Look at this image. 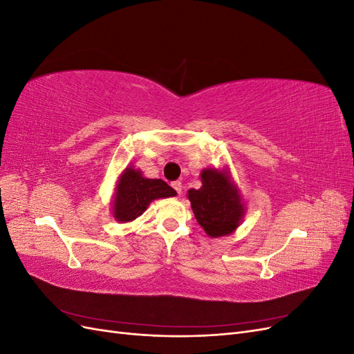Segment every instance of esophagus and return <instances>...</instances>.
I'll list each match as a JSON object with an SVG mask.
<instances>
[{
	"label": "esophagus",
	"instance_id": "esophagus-1",
	"mask_svg": "<svg viewBox=\"0 0 354 354\" xmlns=\"http://www.w3.org/2000/svg\"><path fill=\"white\" fill-rule=\"evenodd\" d=\"M171 186H173V189L177 192L178 195H181V189H183V185H181V181H173V183H171Z\"/></svg>",
	"mask_w": 354,
	"mask_h": 354
}]
</instances>
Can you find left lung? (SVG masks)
<instances>
[{"instance_id":"left-lung-1","label":"left lung","mask_w":354,"mask_h":354,"mask_svg":"<svg viewBox=\"0 0 354 354\" xmlns=\"http://www.w3.org/2000/svg\"><path fill=\"white\" fill-rule=\"evenodd\" d=\"M202 187L190 189L192 203L199 226L212 238L226 236L239 226L243 205L229 176L218 169H205L201 174Z\"/></svg>"}]
</instances>
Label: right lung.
I'll use <instances>...</instances> for the list:
<instances>
[{"label":"right lung","instance_id":"obj_1","mask_svg":"<svg viewBox=\"0 0 354 354\" xmlns=\"http://www.w3.org/2000/svg\"><path fill=\"white\" fill-rule=\"evenodd\" d=\"M177 192L165 181L145 178L140 171L127 168L116 186L113 217L121 221H133L146 211L153 199L176 196Z\"/></svg>","mask_w":354,"mask_h":354}]
</instances>
